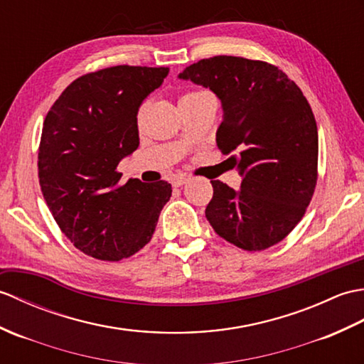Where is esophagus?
<instances>
[{"label": "esophagus", "instance_id": "1", "mask_svg": "<svg viewBox=\"0 0 364 364\" xmlns=\"http://www.w3.org/2000/svg\"><path fill=\"white\" fill-rule=\"evenodd\" d=\"M187 182H188L187 177H176V179L173 181V185H174V187H182V185L187 183Z\"/></svg>", "mask_w": 364, "mask_h": 364}]
</instances>
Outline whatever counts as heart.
<instances>
[{
	"instance_id": "1",
	"label": "heart",
	"mask_w": 364,
	"mask_h": 364,
	"mask_svg": "<svg viewBox=\"0 0 364 364\" xmlns=\"http://www.w3.org/2000/svg\"><path fill=\"white\" fill-rule=\"evenodd\" d=\"M200 93H204V92H190V93H187V95H183L182 100H183V98H190V96H195V95H200Z\"/></svg>"
}]
</instances>
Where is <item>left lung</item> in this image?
Instances as JSON below:
<instances>
[{"mask_svg":"<svg viewBox=\"0 0 364 364\" xmlns=\"http://www.w3.org/2000/svg\"><path fill=\"white\" fill-rule=\"evenodd\" d=\"M179 79L210 88L223 106L216 144L243 177L235 191L210 181L205 216L218 235L245 250L284 240L302 220L318 181V126L302 90L276 65L215 55Z\"/></svg>","mask_w":364,"mask_h":364,"instance_id":"8db88e82","label":"left lung"}]
</instances>
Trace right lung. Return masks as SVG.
I'll list each match as a JSON object with an SVG mask.
<instances>
[{
    "instance_id": "add662e5",
    "label": "right lung",
    "mask_w": 364,
    "mask_h": 364,
    "mask_svg": "<svg viewBox=\"0 0 364 364\" xmlns=\"http://www.w3.org/2000/svg\"><path fill=\"white\" fill-rule=\"evenodd\" d=\"M169 68L118 65L88 73L62 92L45 118L38 181L48 208L75 247L118 262L148 245L171 183L129 179L117 166L139 148L136 114Z\"/></svg>"
}]
</instances>
